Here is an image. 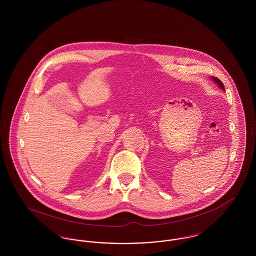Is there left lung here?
Returning a JSON list of instances; mask_svg holds the SVG:
<instances>
[{"label":"left lung","mask_w":256,"mask_h":256,"mask_svg":"<svg viewBox=\"0 0 256 256\" xmlns=\"http://www.w3.org/2000/svg\"><path fill=\"white\" fill-rule=\"evenodd\" d=\"M212 80H214V82L215 84H217L218 86H219L220 88H222V90H224V84H222V82L220 80L219 78H215V76H213L212 78Z\"/></svg>","instance_id":"1"}]
</instances>
